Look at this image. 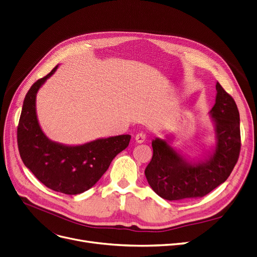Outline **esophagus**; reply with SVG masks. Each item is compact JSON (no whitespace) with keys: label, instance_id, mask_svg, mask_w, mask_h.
<instances>
[{"label":"esophagus","instance_id":"1","mask_svg":"<svg viewBox=\"0 0 257 257\" xmlns=\"http://www.w3.org/2000/svg\"><path fill=\"white\" fill-rule=\"evenodd\" d=\"M146 138H147V136H146V133H145V132H139L138 135L135 137L136 142H137L138 144L144 143L145 140H146Z\"/></svg>","mask_w":257,"mask_h":257}]
</instances>
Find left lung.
Listing matches in <instances>:
<instances>
[{
  "label": "left lung",
  "mask_w": 257,
  "mask_h": 257,
  "mask_svg": "<svg viewBox=\"0 0 257 257\" xmlns=\"http://www.w3.org/2000/svg\"><path fill=\"white\" fill-rule=\"evenodd\" d=\"M216 99L210 113L216 124L217 145L206 163L188 164L165 141H152L153 155L145 175L153 191L168 200L203 197L224 183L240 152L239 112L235 101L216 83Z\"/></svg>",
  "instance_id": "obj_1"
}]
</instances>
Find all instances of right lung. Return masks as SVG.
I'll return each instance as SVG.
<instances>
[{"instance_id":"obj_1","label":"right lung","mask_w":257,"mask_h":257,"mask_svg":"<svg viewBox=\"0 0 257 257\" xmlns=\"http://www.w3.org/2000/svg\"><path fill=\"white\" fill-rule=\"evenodd\" d=\"M57 68L39 79L25 96L17 130L18 147L22 161L42 184L74 195L90 189L102 177L115 156L128 147L131 137L101 139L82 146H64L48 140L38 122L36 95Z\"/></svg>"}]
</instances>
